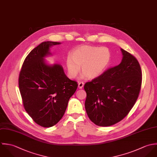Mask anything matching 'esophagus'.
I'll return each instance as SVG.
<instances>
[{
	"mask_svg": "<svg viewBox=\"0 0 157 157\" xmlns=\"http://www.w3.org/2000/svg\"><path fill=\"white\" fill-rule=\"evenodd\" d=\"M84 85V83L83 82H79L78 83V87H79V89H81L83 87Z\"/></svg>",
	"mask_w": 157,
	"mask_h": 157,
	"instance_id": "34e87169",
	"label": "esophagus"
}]
</instances>
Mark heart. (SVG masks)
<instances>
[{
  "instance_id": "1",
  "label": "heart",
  "mask_w": 157,
  "mask_h": 157,
  "mask_svg": "<svg viewBox=\"0 0 157 157\" xmlns=\"http://www.w3.org/2000/svg\"><path fill=\"white\" fill-rule=\"evenodd\" d=\"M111 54L106 47L95 46H81L67 59V65L70 76L74 78L80 71L89 79L101 76L110 61Z\"/></svg>"
}]
</instances>
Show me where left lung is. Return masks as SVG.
<instances>
[{"label": "left lung", "mask_w": 157, "mask_h": 157, "mask_svg": "<svg viewBox=\"0 0 157 157\" xmlns=\"http://www.w3.org/2000/svg\"><path fill=\"white\" fill-rule=\"evenodd\" d=\"M119 65L110 68L84 85L85 108L96 125H113L128 115L140 92L142 71L136 58L121 49Z\"/></svg>", "instance_id": "8db88e82"}]
</instances>
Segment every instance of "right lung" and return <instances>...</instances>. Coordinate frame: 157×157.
I'll return each mask as SVG.
<instances>
[{"label": "right lung", "mask_w": 157, "mask_h": 157, "mask_svg": "<svg viewBox=\"0 0 157 157\" xmlns=\"http://www.w3.org/2000/svg\"><path fill=\"white\" fill-rule=\"evenodd\" d=\"M57 42H42L28 55L19 76V87L25 111L38 125L50 127L63 118L78 82L70 80L59 64L47 65L44 58Z\"/></svg>", "instance_id": "obj_1"}]
</instances>
